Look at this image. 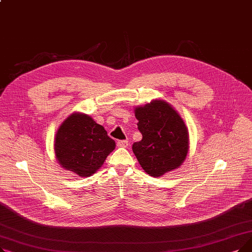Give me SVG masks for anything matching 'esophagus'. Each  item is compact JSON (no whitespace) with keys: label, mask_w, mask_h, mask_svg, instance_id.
Listing matches in <instances>:
<instances>
[{"label":"esophagus","mask_w":252,"mask_h":252,"mask_svg":"<svg viewBox=\"0 0 252 252\" xmlns=\"http://www.w3.org/2000/svg\"><path fill=\"white\" fill-rule=\"evenodd\" d=\"M117 146L118 147H122V148H126L128 146V142L126 140H121L117 142Z\"/></svg>","instance_id":"obj_1"}]
</instances>
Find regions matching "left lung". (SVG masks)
Listing matches in <instances>:
<instances>
[{
  "instance_id": "8db88e82",
  "label": "left lung",
  "mask_w": 252,
  "mask_h": 252,
  "mask_svg": "<svg viewBox=\"0 0 252 252\" xmlns=\"http://www.w3.org/2000/svg\"><path fill=\"white\" fill-rule=\"evenodd\" d=\"M134 111L143 138L133 144V152L142 168L159 178L180 167L189 151V130L179 112L160 99Z\"/></svg>"
}]
</instances>
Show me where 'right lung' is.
Instances as JSON below:
<instances>
[{
  "instance_id": "add662e5",
  "label": "right lung",
  "mask_w": 252,
  "mask_h": 252,
  "mask_svg": "<svg viewBox=\"0 0 252 252\" xmlns=\"http://www.w3.org/2000/svg\"><path fill=\"white\" fill-rule=\"evenodd\" d=\"M115 149L107 131L88 114L71 113L57 129L55 156L60 166L79 177H91Z\"/></svg>"
}]
</instances>
